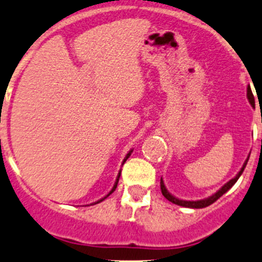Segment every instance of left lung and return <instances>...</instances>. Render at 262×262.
Listing matches in <instances>:
<instances>
[{"label":"left lung","instance_id":"8db88e82","mask_svg":"<svg viewBox=\"0 0 262 262\" xmlns=\"http://www.w3.org/2000/svg\"><path fill=\"white\" fill-rule=\"evenodd\" d=\"M247 99H248V101H250V104L252 105V106H255V99H253L252 91H251V90H250V87H247ZM248 157H250V156H248ZM248 157H247V160L245 161L244 166H242V168H241V170H239V172L236 175V178L232 179V180H229L228 182H227V184H224L223 186H222L221 189H219L218 191L215 192V194H213L212 196L207 198V199L196 200V202H190V200L178 199V198H175V196H173V195H171L170 192L167 191V189H166L165 184H163L162 178H161V191H162V195L166 198V199L170 200L171 203H173V204H176V205H181V207H185V208H192V209H199V208H205V207H208V205L213 204L214 202H216V200H218L219 198H221L222 195L224 194V192L228 191V190L231 189V187L233 186L234 184H236L237 180H238V179H239V176H241L242 172H244L246 165H247Z\"/></svg>","mask_w":262,"mask_h":262}]
</instances>
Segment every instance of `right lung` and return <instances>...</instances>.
I'll return each mask as SVG.
<instances>
[{
	"label": "right lung",
	"mask_w": 262,
	"mask_h": 262,
	"mask_svg": "<svg viewBox=\"0 0 262 262\" xmlns=\"http://www.w3.org/2000/svg\"><path fill=\"white\" fill-rule=\"evenodd\" d=\"M132 152H133V149H130V150H129V153H128V155H126V156H125V158H124V160H123V163H121V165H124V162H125V161H126V160H128V157H129V156H130V155H132ZM120 173H121V171H119V173H118V178H116V181H115L114 186H113V189H112V190H110V192H109V194H107V195H106V196H104V198H102V199H100V200H99V202L94 203V204H97V203L102 202V200H105V199H106V198H107V196H109V195H110V194H113V192H114V191H115L116 186H118V182H119V178H120Z\"/></svg>",
	"instance_id": "add662e5"
}]
</instances>
